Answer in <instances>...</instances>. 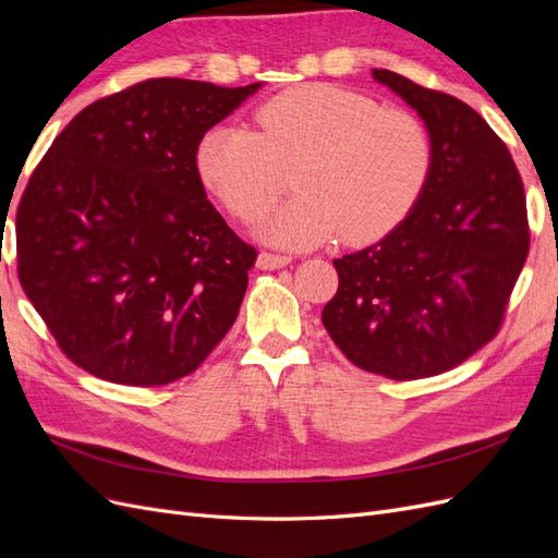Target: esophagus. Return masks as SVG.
Segmentation results:
<instances>
[{
  "label": "esophagus",
  "mask_w": 558,
  "mask_h": 558,
  "mask_svg": "<svg viewBox=\"0 0 558 558\" xmlns=\"http://www.w3.org/2000/svg\"><path fill=\"white\" fill-rule=\"evenodd\" d=\"M289 263H291V256H279V253H267V251H260L258 260H256V265L260 269H279Z\"/></svg>",
  "instance_id": "1"
}]
</instances>
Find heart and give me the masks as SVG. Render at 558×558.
Listing matches in <instances>:
<instances>
[{
    "label": "heart",
    "mask_w": 558,
    "mask_h": 558,
    "mask_svg": "<svg viewBox=\"0 0 558 558\" xmlns=\"http://www.w3.org/2000/svg\"><path fill=\"white\" fill-rule=\"evenodd\" d=\"M256 132L214 125L195 146L202 183L242 221H256L283 191L289 202L260 226L269 244L307 248L340 234L369 244L414 209L430 174V142L418 118L379 109L375 99L335 86H300L267 99Z\"/></svg>",
    "instance_id": "1"
}]
</instances>
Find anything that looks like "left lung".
Wrapping results in <instances>:
<instances>
[{"label":"left lung","instance_id":"1","mask_svg":"<svg viewBox=\"0 0 558 558\" xmlns=\"http://www.w3.org/2000/svg\"><path fill=\"white\" fill-rule=\"evenodd\" d=\"M373 78L424 121L430 174L398 228L332 260L340 286L320 320L353 365L404 381L447 373L498 332L529 218L510 150L475 109L396 72Z\"/></svg>","mask_w":558,"mask_h":558}]
</instances>
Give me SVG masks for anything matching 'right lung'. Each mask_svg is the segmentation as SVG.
<instances>
[{
  "label": "right lung",
  "mask_w": 558,
  "mask_h": 558,
  "mask_svg": "<svg viewBox=\"0 0 558 558\" xmlns=\"http://www.w3.org/2000/svg\"><path fill=\"white\" fill-rule=\"evenodd\" d=\"M260 86L137 83L74 116L29 177L19 277L86 373L170 384L232 328L256 248L207 199L195 146Z\"/></svg>",
  "instance_id": "add662e5"
}]
</instances>
